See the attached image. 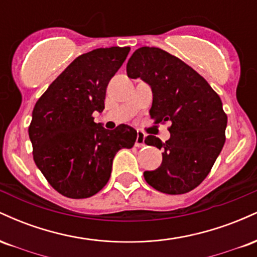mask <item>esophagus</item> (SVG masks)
I'll list each match as a JSON object with an SVG mask.
<instances>
[{"mask_svg": "<svg viewBox=\"0 0 257 257\" xmlns=\"http://www.w3.org/2000/svg\"><path fill=\"white\" fill-rule=\"evenodd\" d=\"M135 146L137 147H144L145 146V134L141 132H138L137 140H135Z\"/></svg>", "mask_w": 257, "mask_h": 257, "instance_id": "34e87169", "label": "esophagus"}]
</instances>
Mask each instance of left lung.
Here are the masks:
<instances>
[{
	"label": "left lung",
	"instance_id": "left-lung-1",
	"mask_svg": "<svg viewBox=\"0 0 257 257\" xmlns=\"http://www.w3.org/2000/svg\"><path fill=\"white\" fill-rule=\"evenodd\" d=\"M126 73L151 87L152 118L172 123L166 143L153 135L145 139L147 145L163 149V159L144 178L159 192H190L206 178L225 145L227 116L220 96L192 67L156 47L133 53Z\"/></svg>",
	"mask_w": 257,
	"mask_h": 257
}]
</instances>
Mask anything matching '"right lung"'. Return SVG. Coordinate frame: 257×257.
Masks as SVG:
<instances>
[{
    "label": "right lung",
    "mask_w": 257,
    "mask_h": 257,
    "mask_svg": "<svg viewBox=\"0 0 257 257\" xmlns=\"http://www.w3.org/2000/svg\"><path fill=\"white\" fill-rule=\"evenodd\" d=\"M131 48H98L76 58L38 99L29 126L34 161L54 190L69 198L98 193L111 176L120 149L138 133L120 124L107 131L94 122L105 108L106 88Z\"/></svg>",
    "instance_id": "obj_1"
}]
</instances>
